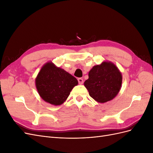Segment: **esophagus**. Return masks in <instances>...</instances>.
<instances>
[{"instance_id":"esophagus-1","label":"esophagus","mask_w":153,"mask_h":153,"mask_svg":"<svg viewBox=\"0 0 153 153\" xmlns=\"http://www.w3.org/2000/svg\"><path fill=\"white\" fill-rule=\"evenodd\" d=\"M78 84L80 85L83 84V83H84V80H83V78H78Z\"/></svg>"}]
</instances>
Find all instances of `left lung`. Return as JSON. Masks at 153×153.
Wrapping results in <instances>:
<instances>
[{
  "mask_svg": "<svg viewBox=\"0 0 153 153\" xmlns=\"http://www.w3.org/2000/svg\"><path fill=\"white\" fill-rule=\"evenodd\" d=\"M122 75L111 62H103L89 72L84 85L91 98L99 103H105L117 95L122 84Z\"/></svg>",
  "mask_w": 153,
  "mask_h": 153,
  "instance_id": "left-lung-1",
  "label": "left lung"
}]
</instances>
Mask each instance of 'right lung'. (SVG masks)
I'll use <instances>...</instances> for the list:
<instances>
[{"mask_svg":"<svg viewBox=\"0 0 153 153\" xmlns=\"http://www.w3.org/2000/svg\"><path fill=\"white\" fill-rule=\"evenodd\" d=\"M35 82L41 98L56 106L62 104L73 88L78 84L75 77L52 62L46 63L41 68Z\"/></svg>","mask_w":153,"mask_h":153,"instance_id":"1","label":"right lung"}]
</instances>
